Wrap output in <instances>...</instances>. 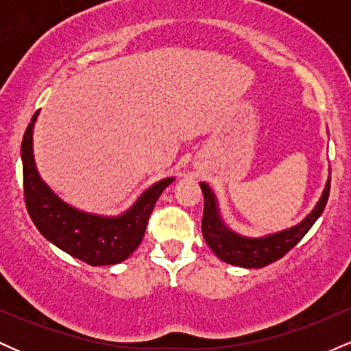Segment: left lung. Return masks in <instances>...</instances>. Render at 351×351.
<instances>
[{
	"mask_svg": "<svg viewBox=\"0 0 351 351\" xmlns=\"http://www.w3.org/2000/svg\"><path fill=\"white\" fill-rule=\"evenodd\" d=\"M199 186L204 195V213L203 221H201V231H203L204 241L211 247V251L228 264L247 269H259L284 257L293 245L300 243L302 237L307 234L308 229L313 226V223L320 217L325 206H327L330 195V176L317 206L302 223L285 229V231L264 237H244L232 232L221 219L213 189L206 183H199Z\"/></svg>",
	"mask_w": 351,
	"mask_h": 351,
	"instance_id": "8db88e82",
	"label": "left lung"
}]
</instances>
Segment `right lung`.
<instances>
[{"mask_svg":"<svg viewBox=\"0 0 351 351\" xmlns=\"http://www.w3.org/2000/svg\"><path fill=\"white\" fill-rule=\"evenodd\" d=\"M36 112L21 143L24 201L39 232L64 252L88 265H112L127 259L145 236L156 199L175 178H165L140 195L134 206L117 217L79 211L59 199L41 180L34 165L33 128Z\"/></svg>","mask_w":351,"mask_h":351,"instance_id":"1","label":"right lung"}]
</instances>
